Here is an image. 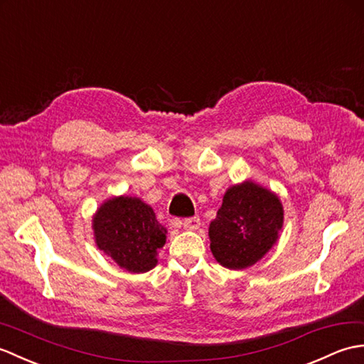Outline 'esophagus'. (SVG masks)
I'll return each instance as SVG.
<instances>
[{"instance_id": "34e87169", "label": "esophagus", "mask_w": 364, "mask_h": 364, "mask_svg": "<svg viewBox=\"0 0 364 364\" xmlns=\"http://www.w3.org/2000/svg\"><path fill=\"white\" fill-rule=\"evenodd\" d=\"M200 225V220L198 216H191V218H185L183 220V228L187 230H196Z\"/></svg>"}]
</instances>
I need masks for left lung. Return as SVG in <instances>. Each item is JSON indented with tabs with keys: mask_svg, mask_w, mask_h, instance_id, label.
I'll return each mask as SVG.
<instances>
[{
	"mask_svg": "<svg viewBox=\"0 0 364 364\" xmlns=\"http://www.w3.org/2000/svg\"><path fill=\"white\" fill-rule=\"evenodd\" d=\"M284 208L279 198L254 182L233 185L210 223V249L229 269H245L268 252L279 238Z\"/></svg>",
	"mask_w": 364,
	"mask_h": 364,
	"instance_id": "obj_1",
	"label": "left lung"
}]
</instances>
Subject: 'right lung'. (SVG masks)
<instances>
[{"label": "right lung", "instance_id": "1", "mask_svg": "<svg viewBox=\"0 0 364 364\" xmlns=\"http://www.w3.org/2000/svg\"><path fill=\"white\" fill-rule=\"evenodd\" d=\"M96 245L129 272H146L157 264V249L164 247L166 229L148 204L139 198H114L93 218Z\"/></svg>", "mask_w": 364, "mask_h": 364}]
</instances>
